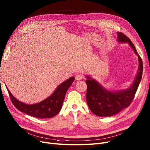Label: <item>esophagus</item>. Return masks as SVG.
<instances>
[{
	"mask_svg": "<svg viewBox=\"0 0 150 150\" xmlns=\"http://www.w3.org/2000/svg\"><path fill=\"white\" fill-rule=\"evenodd\" d=\"M83 76H82V75H81V74H77V75H76V77H75V79L76 81H81V80H82V79H83Z\"/></svg>",
	"mask_w": 150,
	"mask_h": 150,
	"instance_id": "34e87169",
	"label": "esophagus"
}]
</instances>
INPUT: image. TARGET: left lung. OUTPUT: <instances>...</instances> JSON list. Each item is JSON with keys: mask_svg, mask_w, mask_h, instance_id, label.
<instances>
[{"mask_svg": "<svg viewBox=\"0 0 150 150\" xmlns=\"http://www.w3.org/2000/svg\"><path fill=\"white\" fill-rule=\"evenodd\" d=\"M117 42L128 43L137 56L138 70L132 85L125 90H109L105 88L91 76L86 75L87 91L86 100L90 110L100 117H110L127 108L134 99L143 73L142 60L137 53L133 43L122 33L117 32Z\"/></svg>", "mask_w": 150, "mask_h": 150, "instance_id": "1", "label": "left lung"}]
</instances>
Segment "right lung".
<instances>
[{
    "label": "right lung",
    "instance_id": "1",
    "mask_svg": "<svg viewBox=\"0 0 150 150\" xmlns=\"http://www.w3.org/2000/svg\"><path fill=\"white\" fill-rule=\"evenodd\" d=\"M74 81V77H71L60 84L54 92L48 98L43 100L34 104H26L17 100L6 89L10 95L13 104L20 111L28 115L39 119L51 118L60 112L67 90Z\"/></svg>",
    "mask_w": 150,
    "mask_h": 150
}]
</instances>
